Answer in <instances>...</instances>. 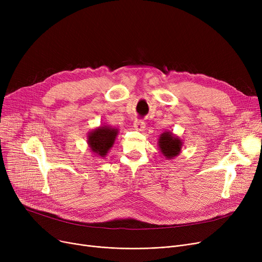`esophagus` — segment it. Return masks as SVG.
Wrapping results in <instances>:
<instances>
[{
  "label": "esophagus",
  "instance_id": "1",
  "mask_svg": "<svg viewBox=\"0 0 262 262\" xmlns=\"http://www.w3.org/2000/svg\"><path fill=\"white\" fill-rule=\"evenodd\" d=\"M134 127L136 130H139V132H142L145 127V123L142 121V120H136L134 122Z\"/></svg>",
  "mask_w": 262,
  "mask_h": 262
}]
</instances>
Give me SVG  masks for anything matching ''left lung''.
I'll return each mask as SVG.
<instances>
[{"label":"left lung","mask_w":262,"mask_h":262,"mask_svg":"<svg viewBox=\"0 0 262 262\" xmlns=\"http://www.w3.org/2000/svg\"><path fill=\"white\" fill-rule=\"evenodd\" d=\"M158 145L161 150V154L164 157L168 159H173L177 155H180L183 142L178 137L174 136L171 132H166L160 135Z\"/></svg>","instance_id":"1"}]
</instances>
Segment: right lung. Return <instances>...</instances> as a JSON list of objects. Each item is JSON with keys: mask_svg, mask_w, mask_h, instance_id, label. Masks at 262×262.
<instances>
[{"mask_svg": "<svg viewBox=\"0 0 262 262\" xmlns=\"http://www.w3.org/2000/svg\"><path fill=\"white\" fill-rule=\"evenodd\" d=\"M118 129L107 125L93 129L88 135V144L94 155L105 157L108 150L113 147L117 138Z\"/></svg>", "mask_w": 262, "mask_h": 262, "instance_id": "obj_1", "label": "right lung"}]
</instances>
